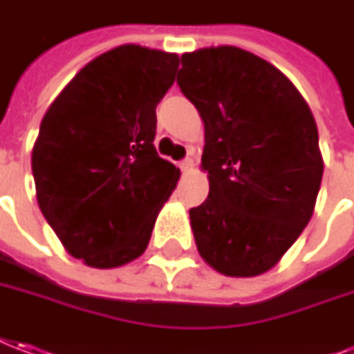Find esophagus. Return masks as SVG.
Segmentation results:
<instances>
[{"instance_id":"esophagus-1","label":"esophagus","mask_w":354,"mask_h":354,"mask_svg":"<svg viewBox=\"0 0 354 354\" xmlns=\"http://www.w3.org/2000/svg\"><path fill=\"white\" fill-rule=\"evenodd\" d=\"M179 167H181L183 173H189L192 169V160L191 158H185V160H181L179 162Z\"/></svg>"}]
</instances>
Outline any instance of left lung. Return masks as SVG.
<instances>
[{
	"label": "left lung",
	"instance_id": "8db88e82",
	"mask_svg": "<svg viewBox=\"0 0 354 354\" xmlns=\"http://www.w3.org/2000/svg\"><path fill=\"white\" fill-rule=\"evenodd\" d=\"M177 84L204 121L209 194L189 212L198 252L223 275L264 274L303 233L320 191L310 107L281 71L235 46L183 53Z\"/></svg>",
	"mask_w": 354,
	"mask_h": 354
}]
</instances>
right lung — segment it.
<instances>
[{
	"label": "right lung",
	"instance_id": "add662e5",
	"mask_svg": "<svg viewBox=\"0 0 354 354\" xmlns=\"http://www.w3.org/2000/svg\"><path fill=\"white\" fill-rule=\"evenodd\" d=\"M177 53H102L53 100L32 150L36 198L71 256L117 268L142 254L181 171L156 152V106Z\"/></svg>",
	"mask_w": 354,
	"mask_h": 354
}]
</instances>
